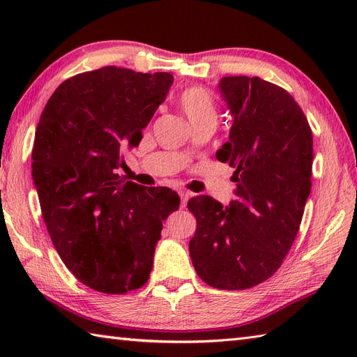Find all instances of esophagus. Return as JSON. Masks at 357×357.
<instances>
[{
	"label": "esophagus",
	"instance_id": "34e87169",
	"mask_svg": "<svg viewBox=\"0 0 357 357\" xmlns=\"http://www.w3.org/2000/svg\"><path fill=\"white\" fill-rule=\"evenodd\" d=\"M179 198H181V208H184L187 206L188 198H190V193L185 190H179Z\"/></svg>",
	"mask_w": 357,
	"mask_h": 357
}]
</instances>
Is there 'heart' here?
Segmentation results:
<instances>
[{
	"instance_id": "obj_1",
	"label": "heart",
	"mask_w": 357,
	"mask_h": 357,
	"mask_svg": "<svg viewBox=\"0 0 357 357\" xmlns=\"http://www.w3.org/2000/svg\"><path fill=\"white\" fill-rule=\"evenodd\" d=\"M178 102L192 126L202 123V121H216V104L213 96L206 89H185L179 95Z\"/></svg>"
}]
</instances>
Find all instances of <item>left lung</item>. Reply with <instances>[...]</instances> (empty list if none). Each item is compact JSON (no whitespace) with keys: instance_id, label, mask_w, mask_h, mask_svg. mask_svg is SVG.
<instances>
[{"instance_id":"obj_1","label":"left lung","mask_w":357,"mask_h":357,"mask_svg":"<svg viewBox=\"0 0 357 357\" xmlns=\"http://www.w3.org/2000/svg\"><path fill=\"white\" fill-rule=\"evenodd\" d=\"M231 112L218 161L234 167L230 207L210 196L187 202L196 218L190 257L219 290H245L275 275L290 252L312 188L313 135L294 98L257 77L219 82Z\"/></svg>"}]
</instances>
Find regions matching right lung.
Masks as SVG:
<instances>
[{
	"instance_id": "right-lung-1",
	"label": "right lung",
	"mask_w": 357,
	"mask_h": 357,
	"mask_svg": "<svg viewBox=\"0 0 357 357\" xmlns=\"http://www.w3.org/2000/svg\"><path fill=\"white\" fill-rule=\"evenodd\" d=\"M173 82L116 66L78 73L49 98L36 126L32 178L50 239L79 282L124 294L149 280L162 221L179 207L167 187L124 176L121 149L136 147Z\"/></svg>"
}]
</instances>
